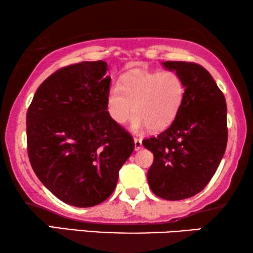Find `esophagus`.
<instances>
[{
  "mask_svg": "<svg viewBox=\"0 0 253 253\" xmlns=\"http://www.w3.org/2000/svg\"><path fill=\"white\" fill-rule=\"evenodd\" d=\"M134 150L138 151L140 150L141 146H143V144H141V139H139V138H134Z\"/></svg>",
  "mask_w": 253,
  "mask_h": 253,
  "instance_id": "1",
  "label": "esophagus"
}]
</instances>
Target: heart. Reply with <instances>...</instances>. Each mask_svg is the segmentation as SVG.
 Here are the masks:
<instances>
[{"mask_svg":"<svg viewBox=\"0 0 253 253\" xmlns=\"http://www.w3.org/2000/svg\"><path fill=\"white\" fill-rule=\"evenodd\" d=\"M185 95L181 76L171 70L144 72L124 77L110 86L107 110L114 122L126 123L133 112L132 127L160 131L174 122Z\"/></svg>","mask_w":253,"mask_h":253,"instance_id":"b5f03b06","label":"heart"}]
</instances>
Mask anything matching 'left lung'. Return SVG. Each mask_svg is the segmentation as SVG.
<instances>
[{
	"instance_id": "left-lung-1",
	"label": "left lung",
	"mask_w": 253,
	"mask_h": 253,
	"mask_svg": "<svg viewBox=\"0 0 253 253\" xmlns=\"http://www.w3.org/2000/svg\"><path fill=\"white\" fill-rule=\"evenodd\" d=\"M185 85L179 113L170 126L143 140L154 155L147 181L155 195L181 200L197 195L215 174L227 147V103L210 72L193 62L167 61Z\"/></svg>"
}]
</instances>
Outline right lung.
I'll list each match as a JSON object with an SVG mask.
<instances>
[{
    "label": "right lung",
    "instance_id": "obj_1",
    "mask_svg": "<svg viewBox=\"0 0 253 253\" xmlns=\"http://www.w3.org/2000/svg\"><path fill=\"white\" fill-rule=\"evenodd\" d=\"M107 70L103 61L58 69L27 109L31 166L53 195L72 206L105 202L134 148L132 136L107 110Z\"/></svg>",
    "mask_w": 253,
    "mask_h": 253
}]
</instances>
